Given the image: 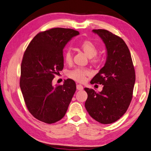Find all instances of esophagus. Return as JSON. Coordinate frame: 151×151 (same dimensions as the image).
<instances>
[{
  "label": "esophagus",
  "mask_w": 151,
  "mask_h": 151,
  "mask_svg": "<svg viewBox=\"0 0 151 151\" xmlns=\"http://www.w3.org/2000/svg\"><path fill=\"white\" fill-rule=\"evenodd\" d=\"M76 89H77V90H78V91H82V90H83V87L82 85H80V84H78V85L76 86Z\"/></svg>",
  "instance_id": "obj_1"
}]
</instances>
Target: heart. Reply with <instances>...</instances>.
<instances>
[{"label": "heart", "instance_id": "obj_1", "mask_svg": "<svg viewBox=\"0 0 151 151\" xmlns=\"http://www.w3.org/2000/svg\"><path fill=\"white\" fill-rule=\"evenodd\" d=\"M79 49L85 53L87 57L90 58V62L93 64H97L100 62L101 59L97 57V49L96 45L91 41L89 40H85L80 43L78 45ZM72 53L69 50L65 52L64 55V61L66 64H69L72 62ZM90 71L88 69L76 68L70 71L68 76L77 82L83 83L86 80L87 76L90 75Z\"/></svg>", "mask_w": 151, "mask_h": 151}]
</instances>
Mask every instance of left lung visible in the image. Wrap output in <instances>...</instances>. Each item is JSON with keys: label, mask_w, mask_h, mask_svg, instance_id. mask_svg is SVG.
Masks as SVG:
<instances>
[{"label": "left lung", "mask_w": 151, "mask_h": 151, "mask_svg": "<svg viewBox=\"0 0 151 151\" xmlns=\"http://www.w3.org/2000/svg\"><path fill=\"white\" fill-rule=\"evenodd\" d=\"M104 42L107 60L91 83L103 85L101 92L84 88L87 93L85 107L89 115L103 124L119 120L130 105L136 75L131 52L122 38L106 29H93Z\"/></svg>", "instance_id": "obj_1"}]
</instances>
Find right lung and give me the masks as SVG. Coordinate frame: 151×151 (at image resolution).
<instances>
[{
	"label": "right lung",
	"mask_w": 151,
	"mask_h": 151,
	"mask_svg": "<svg viewBox=\"0 0 151 151\" xmlns=\"http://www.w3.org/2000/svg\"><path fill=\"white\" fill-rule=\"evenodd\" d=\"M79 35L73 29L55 27L38 33L28 45L20 67V87L28 111L37 120L55 123L64 116L76 91L74 80L52 85L64 68L63 49Z\"/></svg>",
	"instance_id": "add662e5"
}]
</instances>
